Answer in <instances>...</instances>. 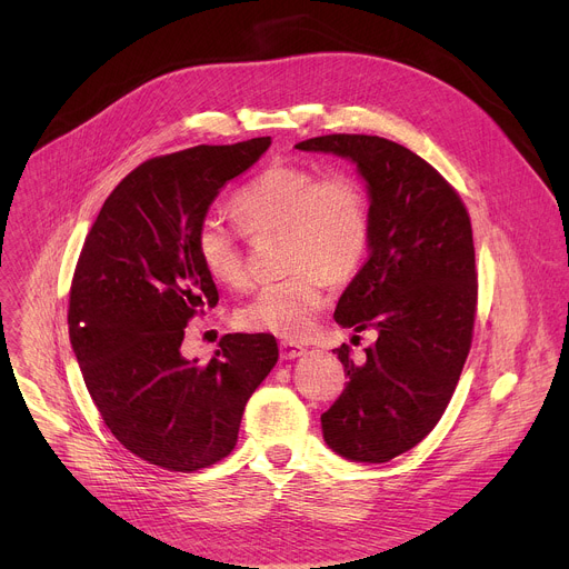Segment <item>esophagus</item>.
I'll use <instances>...</instances> for the list:
<instances>
[{"label":"esophagus","instance_id":"obj_1","mask_svg":"<svg viewBox=\"0 0 569 569\" xmlns=\"http://www.w3.org/2000/svg\"><path fill=\"white\" fill-rule=\"evenodd\" d=\"M279 353H281V360H295V358L303 356V353H306V349H303L301 345H297V342H288V340H283V342L279 345Z\"/></svg>","mask_w":569,"mask_h":569}]
</instances>
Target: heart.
Returning <instances> with one entry per match:
<instances>
[{"instance_id":"obj_1","label":"heart","mask_w":569,"mask_h":569,"mask_svg":"<svg viewBox=\"0 0 569 569\" xmlns=\"http://www.w3.org/2000/svg\"><path fill=\"white\" fill-rule=\"evenodd\" d=\"M231 213L248 236L281 233V268L290 272L261 286L236 310V321L288 342L306 340L329 301V286L349 281L367 257L371 213L365 187L349 173L321 178L306 167L274 164L233 196ZM196 254L216 283L246 281V257L218 218L200 222Z\"/></svg>"}]
</instances>
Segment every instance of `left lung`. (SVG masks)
<instances>
[{
    "instance_id": "obj_1",
    "label": "left lung",
    "mask_w": 569,
    "mask_h": 569,
    "mask_svg": "<svg viewBox=\"0 0 569 569\" xmlns=\"http://www.w3.org/2000/svg\"><path fill=\"white\" fill-rule=\"evenodd\" d=\"M295 148L349 159L367 184L369 257L336 321L378 340L360 365L347 345L336 349L349 382L321 415V432L340 457L382 463L432 432L459 382L477 306L470 218L428 161L396 141L327 134Z\"/></svg>"
}]
</instances>
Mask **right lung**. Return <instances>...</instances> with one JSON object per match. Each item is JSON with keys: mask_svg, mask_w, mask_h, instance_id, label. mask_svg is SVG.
<instances>
[{"mask_svg": "<svg viewBox=\"0 0 569 569\" xmlns=\"http://www.w3.org/2000/svg\"><path fill=\"white\" fill-rule=\"evenodd\" d=\"M270 137L143 161L103 202L69 295V340L108 430L132 455L191 472L227 457L277 340L229 333L207 365L182 356L189 319L218 303L196 233L220 189Z\"/></svg>", "mask_w": 569, "mask_h": 569, "instance_id": "add662e5", "label": "right lung"}]
</instances>
